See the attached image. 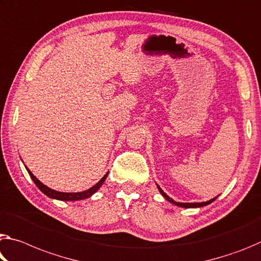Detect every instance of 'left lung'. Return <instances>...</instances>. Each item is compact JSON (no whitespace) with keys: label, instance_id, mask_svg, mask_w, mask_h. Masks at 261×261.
Listing matches in <instances>:
<instances>
[{"label":"left lung","instance_id":"left-lung-1","mask_svg":"<svg viewBox=\"0 0 261 261\" xmlns=\"http://www.w3.org/2000/svg\"><path fill=\"white\" fill-rule=\"evenodd\" d=\"M156 187H158L161 195H163L165 198H166L168 202H171V203L175 204L177 206H182V208H200V206H204V205L210 204V203H212V202H214L217 198V196H216V197H214V198H212V200H209V201H206V202H201V203H200V202H196V203H182V202H176V201L173 200V198L169 197L166 193H164V190L161 189L158 185H156Z\"/></svg>","mask_w":261,"mask_h":261}]
</instances>
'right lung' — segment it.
Here are the masks:
<instances>
[{
  "label": "right lung",
  "instance_id": "right-lung-1",
  "mask_svg": "<svg viewBox=\"0 0 261 261\" xmlns=\"http://www.w3.org/2000/svg\"><path fill=\"white\" fill-rule=\"evenodd\" d=\"M27 171L29 173V175H30V177L32 180H34V182L36 184L37 187L39 188V190L41 193H44L45 195L51 197V198H55V200H60V201H79V200H85V198H88L93 195V194H95L97 192L98 189H100L101 186L103 185V182H105L107 176H108V173H106V175L102 177V179L98 181V182L96 185H94L92 188L87 189V190H84V192H79V193H63V192H58V190H55V189H51L49 187H47V186H45L44 184H41L40 181L37 179V177L32 174V172L29 169L27 166Z\"/></svg>",
  "mask_w": 261,
  "mask_h": 261
}]
</instances>
